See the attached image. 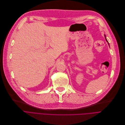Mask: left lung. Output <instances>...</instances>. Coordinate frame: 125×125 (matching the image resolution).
<instances>
[{"instance_id":"obj_1","label":"left lung","mask_w":125,"mask_h":125,"mask_svg":"<svg viewBox=\"0 0 125 125\" xmlns=\"http://www.w3.org/2000/svg\"><path fill=\"white\" fill-rule=\"evenodd\" d=\"M105 39H106V41L108 42V41H107V39H106V37H105ZM108 45H109V43H108Z\"/></svg>"}]
</instances>
